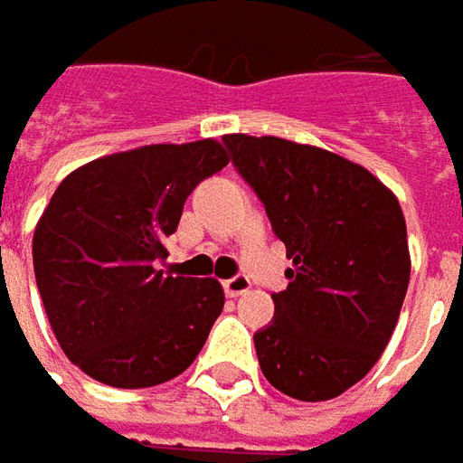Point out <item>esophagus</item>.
Masks as SVG:
<instances>
[{
  "mask_svg": "<svg viewBox=\"0 0 463 463\" xmlns=\"http://www.w3.org/2000/svg\"><path fill=\"white\" fill-rule=\"evenodd\" d=\"M222 287H225V295L228 297H241L250 289V279L243 277V274H238V277H232V279L222 281Z\"/></svg>",
  "mask_w": 463,
  "mask_h": 463,
  "instance_id": "esophagus-1",
  "label": "esophagus"
}]
</instances>
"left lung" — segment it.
<instances>
[{"instance_id":"8db88e82","label":"left lung","mask_w":463,"mask_h":463,"mask_svg":"<svg viewBox=\"0 0 463 463\" xmlns=\"http://www.w3.org/2000/svg\"><path fill=\"white\" fill-rule=\"evenodd\" d=\"M287 246L289 287L253 335L263 376L302 402L333 400L372 372L410 284L402 207L369 168L274 136L222 137Z\"/></svg>"}]
</instances>
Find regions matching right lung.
Instances as JSON below:
<instances>
[{"mask_svg": "<svg viewBox=\"0 0 463 463\" xmlns=\"http://www.w3.org/2000/svg\"><path fill=\"white\" fill-rule=\"evenodd\" d=\"M228 161L215 137L156 143L94 158L58 184L35 225L33 266L53 335L84 374L143 390L197 359L225 292L156 261L192 189Z\"/></svg>", "mask_w": 463, "mask_h": 463, "instance_id": "add662e5", "label": "right lung"}]
</instances>
